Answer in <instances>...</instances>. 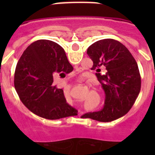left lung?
<instances>
[{
  "instance_id": "obj_1",
  "label": "left lung",
  "mask_w": 155,
  "mask_h": 155,
  "mask_svg": "<svg viewBox=\"0 0 155 155\" xmlns=\"http://www.w3.org/2000/svg\"><path fill=\"white\" fill-rule=\"evenodd\" d=\"M87 55L93 61L91 70L101 83L105 94L102 110L83 115L100 122H111L127 114L140 91L141 78L135 59L121 42L105 39L94 42L87 48ZM105 69L106 74L100 73Z\"/></svg>"
}]
</instances>
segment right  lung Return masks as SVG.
I'll use <instances>...</instances> for the list:
<instances>
[{"instance_id":"right-lung-1","label":"right lung","mask_w":155,"mask_h":155,"mask_svg":"<svg viewBox=\"0 0 155 155\" xmlns=\"http://www.w3.org/2000/svg\"><path fill=\"white\" fill-rule=\"evenodd\" d=\"M73 71L64 50L56 42L39 39L30 44L19 59L15 72V88L31 112L47 120L77 116L67 103L64 91L53 85V76Z\"/></svg>"}]
</instances>
